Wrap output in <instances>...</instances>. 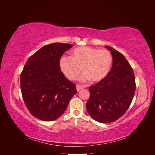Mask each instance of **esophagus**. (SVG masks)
<instances>
[{"instance_id":"obj_1","label":"esophagus","mask_w":155,"mask_h":155,"mask_svg":"<svg viewBox=\"0 0 155 155\" xmlns=\"http://www.w3.org/2000/svg\"><path fill=\"white\" fill-rule=\"evenodd\" d=\"M83 88H84V86H83V85H76L77 91H79L80 90H81V89H83Z\"/></svg>"}]
</instances>
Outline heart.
I'll return each mask as SVG.
<instances>
[{
	"label": "heart",
	"instance_id": "1",
	"mask_svg": "<svg viewBox=\"0 0 155 155\" xmlns=\"http://www.w3.org/2000/svg\"><path fill=\"white\" fill-rule=\"evenodd\" d=\"M112 64L111 54L106 50L96 49L88 46L74 49L68 57L60 59L59 66L61 71L70 80L78 78L81 71L84 73L80 80L89 79L99 82L109 74Z\"/></svg>",
	"mask_w": 155,
	"mask_h": 155
}]
</instances>
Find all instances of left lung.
I'll return each instance as SVG.
<instances>
[{
	"label": "left lung",
	"instance_id": "left-lung-1",
	"mask_svg": "<svg viewBox=\"0 0 155 155\" xmlns=\"http://www.w3.org/2000/svg\"><path fill=\"white\" fill-rule=\"evenodd\" d=\"M112 56V67L107 76L89 87L90 97L87 110L100 123L113 122L127 110L136 90L133 70L125 56L105 46Z\"/></svg>",
	"mask_w": 155,
	"mask_h": 155
}]
</instances>
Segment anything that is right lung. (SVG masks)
Here are the masks:
<instances>
[{
    "label": "right lung",
    "mask_w": 155,
    "mask_h": 155,
    "mask_svg": "<svg viewBox=\"0 0 155 155\" xmlns=\"http://www.w3.org/2000/svg\"><path fill=\"white\" fill-rule=\"evenodd\" d=\"M72 45L44 46L28 59L21 74L23 100L30 113L43 121L59 118L77 93L76 85L61 71L60 59Z\"/></svg>",
    "instance_id": "1"
}]
</instances>
